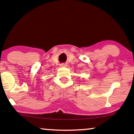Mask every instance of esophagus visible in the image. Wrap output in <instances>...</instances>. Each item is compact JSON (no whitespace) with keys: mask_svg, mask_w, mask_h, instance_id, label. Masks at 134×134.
<instances>
[{"mask_svg":"<svg viewBox=\"0 0 134 134\" xmlns=\"http://www.w3.org/2000/svg\"><path fill=\"white\" fill-rule=\"evenodd\" d=\"M60 66L61 67H67V64H61L60 65Z\"/></svg>","mask_w":134,"mask_h":134,"instance_id":"34e87169","label":"esophagus"}]
</instances>
